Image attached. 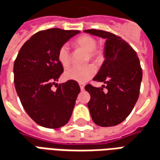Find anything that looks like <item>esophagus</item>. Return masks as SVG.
<instances>
[{"label": "esophagus", "instance_id": "34e87169", "mask_svg": "<svg viewBox=\"0 0 160 160\" xmlns=\"http://www.w3.org/2000/svg\"><path fill=\"white\" fill-rule=\"evenodd\" d=\"M80 90L83 91L84 90V87H85V85L82 83H80Z\"/></svg>", "mask_w": 160, "mask_h": 160}]
</instances>
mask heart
I'll return each mask as SVG.
<instances>
[{"label":"heart","instance_id":"heart-1","mask_svg":"<svg viewBox=\"0 0 160 160\" xmlns=\"http://www.w3.org/2000/svg\"><path fill=\"white\" fill-rule=\"evenodd\" d=\"M75 46L87 53V60H92L98 62L103 59V53L99 49H96L97 41L92 37L83 35L79 37L75 42ZM58 61L63 68L68 67L70 64V53L68 47L64 44L58 50ZM96 73V69L92 65L86 67H72L65 71L63 77L66 80H73L79 83H85L92 79Z\"/></svg>","mask_w":160,"mask_h":160}]
</instances>
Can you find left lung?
I'll return each instance as SVG.
<instances>
[{
    "instance_id": "obj_1",
    "label": "left lung",
    "mask_w": 160,
    "mask_h": 160,
    "mask_svg": "<svg viewBox=\"0 0 160 160\" xmlns=\"http://www.w3.org/2000/svg\"><path fill=\"white\" fill-rule=\"evenodd\" d=\"M84 32L105 39L104 61L93 78L104 85L85 87L91 95L87 104L91 117L98 126H116L128 118L137 102L142 80L140 60L134 49L120 37L101 30ZM104 87L107 92H103Z\"/></svg>"
}]
</instances>
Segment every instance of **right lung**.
<instances>
[{"label":"right lung","mask_w":160,"mask_h":160,"mask_svg":"<svg viewBox=\"0 0 160 160\" xmlns=\"http://www.w3.org/2000/svg\"><path fill=\"white\" fill-rule=\"evenodd\" d=\"M80 31L53 28L40 31L27 40L13 65L14 86L22 106L35 122L48 128H58L69 121L80 88L76 81H58L63 67L58 50Z\"/></svg>","instance_id":"add662e5"}]
</instances>
